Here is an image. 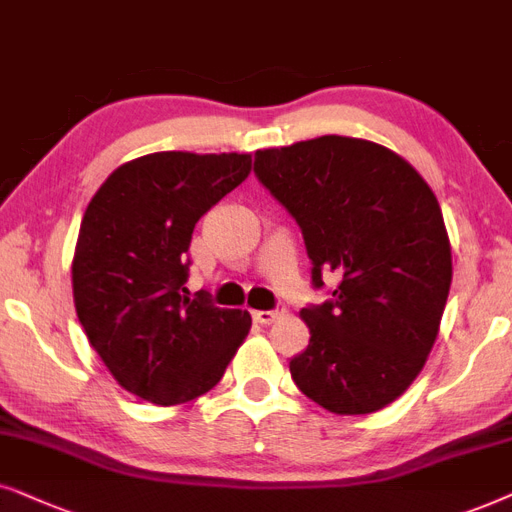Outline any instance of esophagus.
<instances>
[{
  "instance_id": "34e87169",
  "label": "esophagus",
  "mask_w": 512,
  "mask_h": 512,
  "mask_svg": "<svg viewBox=\"0 0 512 512\" xmlns=\"http://www.w3.org/2000/svg\"><path fill=\"white\" fill-rule=\"evenodd\" d=\"M281 316H285L283 306H278V309H271V311H252V318H255V323H260V325L276 323Z\"/></svg>"
}]
</instances>
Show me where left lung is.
<instances>
[{"mask_svg": "<svg viewBox=\"0 0 512 512\" xmlns=\"http://www.w3.org/2000/svg\"><path fill=\"white\" fill-rule=\"evenodd\" d=\"M255 175L295 217L313 288L311 339L290 360L299 391L335 414L377 412L417 379L440 330L452 248L424 177L370 140L323 135L255 154Z\"/></svg>", "mask_w": 512, "mask_h": 512, "instance_id": "left-lung-1", "label": "left lung"}]
</instances>
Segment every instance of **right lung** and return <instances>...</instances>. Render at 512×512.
Masks as SVG:
<instances>
[{
    "label": "right lung",
    "instance_id": "right-lung-1",
    "mask_svg": "<svg viewBox=\"0 0 512 512\" xmlns=\"http://www.w3.org/2000/svg\"><path fill=\"white\" fill-rule=\"evenodd\" d=\"M250 154L156 152L119 166L81 220L79 323L112 377L154 405L208 393L248 337V311L187 297L196 222L250 173Z\"/></svg>",
    "mask_w": 512,
    "mask_h": 512
}]
</instances>
